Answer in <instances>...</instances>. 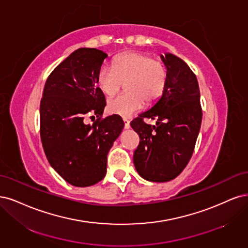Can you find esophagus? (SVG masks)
Segmentation results:
<instances>
[{
    "label": "esophagus",
    "instance_id": "34e87169",
    "mask_svg": "<svg viewBox=\"0 0 248 248\" xmlns=\"http://www.w3.org/2000/svg\"><path fill=\"white\" fill-rule=\"evenodd\" d=\"M124 129H129V127H130V122L127 121L126 118H124Z\"/></svg>",
    "mask_w": 248,
    "mask_h": 248
}]
</instances>
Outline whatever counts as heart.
Listing matches in <instances>:
<instances>
[{"mask_svg": "<svg viewBox=\"0 0 248 248\" xmlns=\"http://www.w3.org/2000/svg\"><path fill=\"white\" fill-rule=\"evenodd\" d=\"M168 73L164 62L148 54L132 51L119 55L113 68L106 65L99 69L97 83L102 93L111 97L125 82L126 93L109 99V112L130 116L141 109L143 103L149 106L162 97L167 85Z\"/></svg>", "mask_w": 248, "mask_h": 248, "instance_id": "obj_1", "label": "heart"}]
</instances>
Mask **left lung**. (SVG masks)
Instances as JSON below:
<instances>
[{"mask_svg":"<svg viewBox=\"0 0 248 248\" xmlns=\"http://www.w3.org/2000/svg\"><path fill=\"white\" fill-rule=\"evenodd\" d=\"M166 90L159 100L131 122L140 142L134 165L142 178L166 182L177 177L193 155L202 123L200 90L194 72L176 55L166 53ZM155 119V126L142 119Z\"/></svg>","mask_w":248,"mask_h":248,"instance_id":"obj_1","label":"left lung"}]
</instances>
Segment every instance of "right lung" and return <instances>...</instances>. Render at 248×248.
<instances>
[{
	"instance_id": "1",
	"label": "right lung",
	"mask_w": 248,
	"mask_h": 248,
	"mask_svg": "<svg viewBox=\"0 0 248 248\" xmlns=\"http://www.w3.org/2000/svg\"><path fill=\"white\" fill-rule=\"evenodd\" d=\"M107 57L97 48L72 52L47 78L40 103V135L46 157L61 177L78 187L105 177L107 155L124 125L116 114L101 118L106 101L97 75ZM91 115L97 121L85 124Z\"/></svg>"
}]
</instances>
